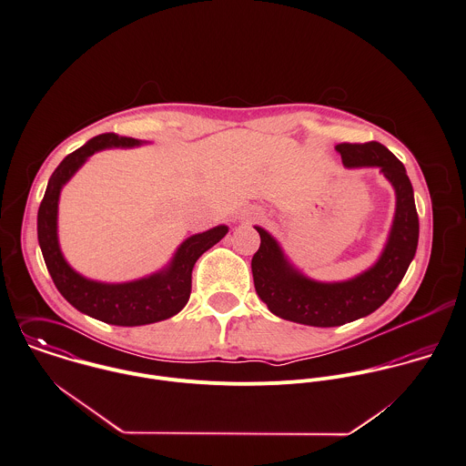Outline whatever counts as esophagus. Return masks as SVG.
Segmentation results:
<instances>
[{"label": "esophagus", "mask_w": 466, "mask_h": 466, "mask_svg": "<svg viewBox=\"0 0 466 466\" xmlns=\"http://www.w3.org/2000/svg\"><path fill=\"white\" fill-rule=\"evenodd\" d=\"M263 214H265V212H263L261 208L252 207V208H250V212H248V218H250V219H261V218H263Z\"/></svg>", "instance_id": "esophagus-1"}]
</instances>
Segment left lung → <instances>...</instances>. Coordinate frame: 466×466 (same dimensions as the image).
I'll use <instances>...</instances> for the list:
<instances>
[{"label":"left lung","instance_id":"left-lung-1","mask_svg":"<svg viewBox=\"0 0 466 466\" xmlns=\"http://www.w3.org/2000/svg\"><path fill=\"white\" fill-rule=\"evenodd\" d=\"M348 167H380L396 190V214L387 247L371 270L344 282H315L295 272L279 245L263 228L259 250L252 258L256 291L268 309L284 320L333 328L362 319L378 309L401 282L418 248L420 221L414 192L403 164L381 144H339Z\"/></svg>","mask_w":466,"mask_h":466}]
</instances>
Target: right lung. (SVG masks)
Instances as JSON below:
<instances>
[{"instance_id": "right-lung-1", "label": "right lung", "mask_w": 466, "mask_h": 466, "mask_svg": "<svg viewBox=\"0 0 466 466\" xmlns=\"http://www.w3.org/2000/svg\"><path fill=\"white\" fill-rule=\"evenodd\" d=\"M138 144L137 138L120 137L116 133H104L92 138L88 144L68 155L54 171L37 212V239L54 284L74 308L113 326H144L177 315L190 297L192 268L196 261L228 230L225 225H219L188 238L178 248L171 267L147 279L102 284L76 274L63 259L57 245L59 190L95 151L111 146L131 147Z\"/></svg>"}]
</instances>
